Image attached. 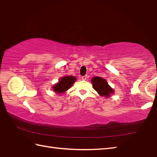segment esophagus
<instances>
[{"instance_id": "1", "label": "esophagus", "mask_w": 157, "mask_h": 157, "mask_svg": "<svg viewBox=\"0 0 157 157\" xmlns=\"http://www.w3.org/2000/svg\"><path fill=\"white\" fill-rule=\"evenodd\" d=\"M82 79L83 80H86V79H87V75H84V76H82Z\"/></svg>"}]
</instances>
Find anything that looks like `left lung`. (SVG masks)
<instances>
[{
    "label": "left lung",
    "mask_w": 157,
    "mask_h": 157,
    "mask_svg": "<svg viewBox=\"0 0 157 157\" xmlns=\"http://www.w3.org/2000/svg\"><path fill=\"white\" fill-rule=\"evenodd\" d=\"M91 82L93 88L98 93V94L102 96L109 98L114 93V90L108 84L106 79L101 77H94L92 78Z\"/></svg>",
    "instance_id": "obj_1"
}]
</instances>
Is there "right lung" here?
<instances>
[{
	"label": "right lung",
	"mask_w": 157,
	"mask_h": 157,
	"mask_svg": "<svg viewBox=\"0 0 157 157\" xmlns=\"http://www.w3.org/2000/svg\"><path fill=\"white\" fill-rule=\"evenodd\" d=\"M76 80L77 79L75 76H63L59 79V81L56 84L52 86V90L57 94H64L67 90L71 87Z\"/></svg>",
	"instance_id": "right-lung-1"
}]
</instances>
